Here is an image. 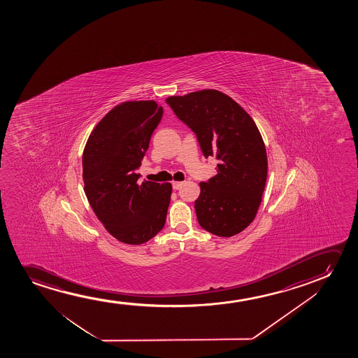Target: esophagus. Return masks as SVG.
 <instances>
[{
    "mask_svg": "<svg viewBox=\"0 0 358 358\" xmlns=\"http://www.w3.org/2000/svg\"><path fill=\"white\" fill-rule=\"evenodd\" d=\"M182 186H183V182H172V187H173V189H180Z\"/></svg>",
    "mask_w": 358,
    "mask_h": 358,
    "instance_id": "34e87169",
    "label": "esophagus"
}]
</instances>
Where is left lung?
Instances as JSON below:
<instances>
[{
  "label": "left lung",
  "mask_w": 358,
  "mask_h": 358,
  "mask_svg": "<svg viewBox=\"0 0 358 358\" xmlns=\"http://www.w3.org/2000/svg\"><path fill=\"white\" fill-rule=\"evenodd\" d=\"M166 103L196 133L204 157L219 160L215 176L201 182L196 219L204 230L231 237L245 230L259 209L268 175L264 142L240 103L215 89H203Z\"/></svg>",
  "instance_id": "1"
}]
</instances>
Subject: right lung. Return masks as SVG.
Instances as JSON below:
<instances>
[{"label":"right lung","mask_w":358,"mask_h":358,"mask_svg":"<svg viewBox=\"0 0 358 358\" xmlns=\"http://www.w3.org/2000/svg\"><path fill=\"white\" fill-rule=\"evenodd\" d=\"M162 116L154 100L118 103L99 121L84 147L89 204L108 234L126 245L152 240L166 221L171 183H139L137 172Z\"/></svg>","instance_id":"add662e5"}]
</instances>
